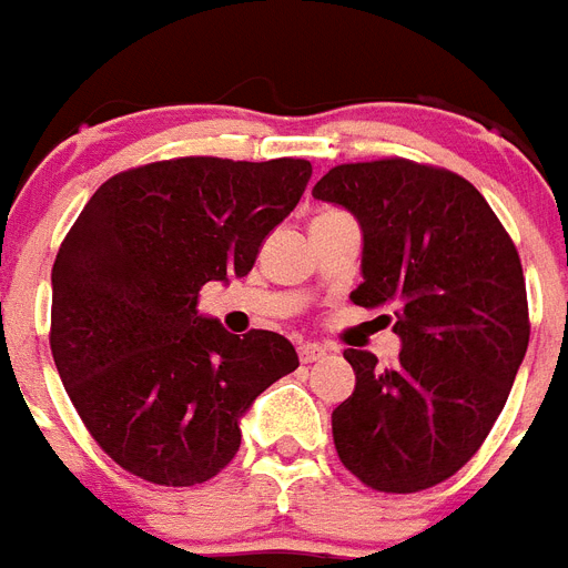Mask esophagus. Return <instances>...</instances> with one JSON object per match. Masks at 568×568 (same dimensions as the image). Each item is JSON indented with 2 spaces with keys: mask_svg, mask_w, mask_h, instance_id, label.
Listing matches in <instances>:
<instances>
[{
  "mask_svg": "<svg viewBox=\"0 0 568 568\" xmlns=\"http://www.w3.org/2000/svg\"><path fill=\"white\" fill-rule=\"evenodd\" d=\"M325 355H331V348L322 346V343H302V346H298V361L302 363H316Z\"/></svg>",
  "mask_w": 568,
  "mask_h": 568,
  "instance_id": "1",
  "label": "esophagus"
}]
</instances>
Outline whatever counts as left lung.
<instances>
[{"instance_id":"obj_1","label":"left lung","mask_w":568,"mask_h":568,"mask_svg":"<svg viewBox=\"0 0 568 568\" xmlns=\"http://www.w3.org/2000/svg\"><path fill=\"white\" fill-rule=\"evenodd\" d=\"M313 199L357 220L352 302L387 311L402 339L387 369L346 348L357 381L331 416L339 460L381 493L434 487L487 439L528 352L519 252L469 181L405 158L334 166Z\"/></svg>"}]
</instances>
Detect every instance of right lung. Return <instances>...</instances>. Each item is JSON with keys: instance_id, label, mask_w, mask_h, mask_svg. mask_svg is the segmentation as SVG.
Instances as JSON below:
<instances>
[{"instance_id": "obj_1", "label": "right lung", "mask_w": 568, "mask_h": 568, "mask_svg": "<svg viewBox=\"0 0 568 568\" xmlns=\"http://www.w3.org/2000/svg\"><path fill=\"white\" fill-rule=\"evenodd\" d=\"M311 161L179 158L90 196L52 266V357L67 396L125 471L193 487L231 464L240 419L298 366L275 331L199 313L207 281L243 278L298 205Z\"/></svg>"}]
</instances>
